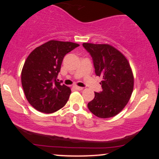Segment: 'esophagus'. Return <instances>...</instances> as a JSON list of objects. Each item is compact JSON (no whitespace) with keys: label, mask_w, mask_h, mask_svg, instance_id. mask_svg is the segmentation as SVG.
Wrapping results in <instances>:
<instances>
[{"label":"esophagus","mask_w":159,"mask_h":159,"mask_svg":"<svg viewBox=\"0 0 159 159\" xmlns=\"http://www.w3.org/2000/svg\"><path fill=\"white\" fill-rule=\"evenodd\" d=\"M74 89H75L76 90H83V87H78V86H74Z\"/></svg>","instance_id":"esophagus-1"}]
</instances>
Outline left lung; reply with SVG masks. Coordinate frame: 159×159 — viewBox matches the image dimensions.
I'll return each mask as SVG.
<instances>
[{"label": "left lung", "instance_id": "obj_1", "mask_svg": "<svg viewBox=\"0 0 159 159\" xmlns=\"http://www.w3.org/2000/svg\"><path fill=\"white\" fill-rule=\"evenodd\" d=\"M93 61L96 75L102 78V91L95 93L87 105L99 118H110L121 111L130 99L134 88V75L124 54L109 44L83 43Z\"/></svg>", "mask_w": 159, "mask_h": 159}]
</instances>
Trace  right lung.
<instances>
[{
	"mask_svg": "<svg viewBox=\"0 0 159 159\" xmlns=\"http://www.w3.org/2000/svg\"><path fill=\"white\" fill-rule=\"evenodd\" d=\"M79 44L50 40L36 48L27 57L21 70L25 97L36 110L52 114L66 104L71 90L57 77L63 57Z\"/></svg>",
	"mask_w": 159,
	"mask_h": 159,
	"instance_id": "add662e5",
	"label": "right lung"
}]
</instances>
